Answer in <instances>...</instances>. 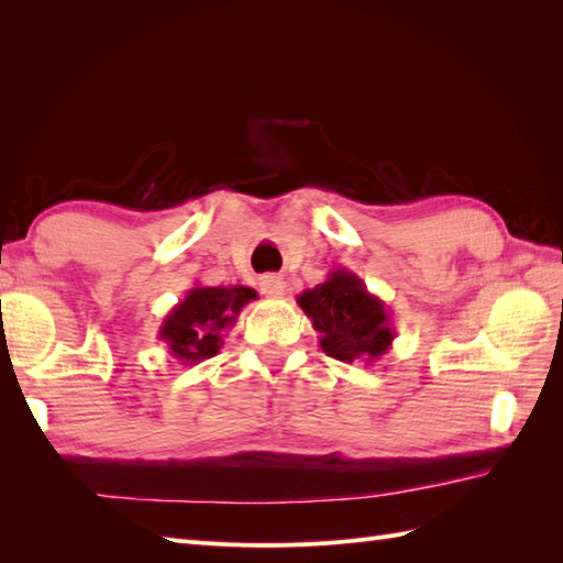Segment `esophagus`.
Listing matches in <instances>:
<instances>
[{
	"label": "esophagus",
	"mask_w": 563,
	"mask_h": 563,
	"mask_svg": "<svg viewBox=\"0 0 563 563\" xmlns=\"http://www.w3.org/2000/svg\"><path fill=\"white\" fill-rule=\"evenodd\" d=\"M260 291L269 298H279L286 291V282L279 274H265V277H260Z\"/></svg>",
	"instance_id": "obj_1"
}]
</instances>
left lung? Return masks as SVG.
Returning <instances> with one entry per match:
<instances>
[{
  "label": "left lung",
  "mask_w": 563,
  "mask_h": 563,
  "mask_svg": "<svg viewBox=\"0 0 563 563\" xmlns=\"http://www.w3.org/2000/svg\"><path fill=\"white\" fill-rule=\"evenodd\" d=\"M296 301L318 330L322 352L344 364H376L395 340L393 313L349 269H332L328 279Z\"/></svg>",
  "instance_id": "left-lung-1"
}]
</instances>
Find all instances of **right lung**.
I'll return each mask as SVG.
<instances>
[{
    "label": "right lung",
    "instance_id": "1",
    "mask_svg": "<svg viewBox=\"0 0 563 563\" xmlns=\"http://www.w3.org/2000/svg\"><path fill=\"white\" fill-rule=\"evenodd\" d=\"M255 298L257 291L250 286H192L161 322L158 340L185 366L199 364L219 354L223 332L233 328L241 310Z\"/></svg>",
    "mask_w": 563,
    "mask_h": 563
}]
</instances>
